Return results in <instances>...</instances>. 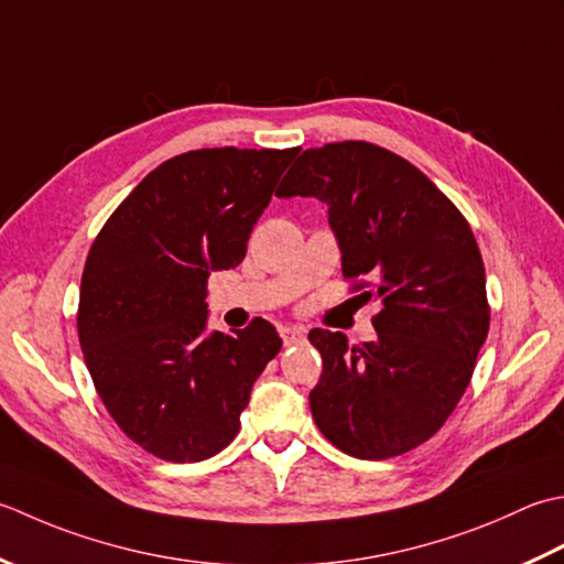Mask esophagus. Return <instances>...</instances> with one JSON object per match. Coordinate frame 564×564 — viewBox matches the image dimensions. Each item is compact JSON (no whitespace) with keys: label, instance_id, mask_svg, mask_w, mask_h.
Here are the masks:
<instances>
[{"label":"esophagus","instance_id":"obj_1","mask_svg":"<svg viewBox=\"0 0 564 564\" xmlns=\"http://www.w3.org/2000/svg\"><path fill=\"white\" fill-rule=\"evenodd\" d=\"M280 338L284 340V346H296V343H304V328L296 326H282L280 328Z\"/></svg>","mask_w":564,"mask_h":564}]
</instances>
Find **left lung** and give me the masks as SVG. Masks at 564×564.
I'll return each mask as SVG.
<instances>
[{
    "mask_svg": "<svg viewBox=\"0 0 564 564\" xmlns=\"http://www.w3.org/2000/svg\"><path fill=\"white\" fill-rule=\"evenodd\" d=\"M278 197L328 206L343 278L377 299V338L314 328L324 370L308 392L318 431L346 455H404L441 431L489 333L485 262L467 218L409 160L367 141L308 148Z\"/></svg>",
    "mask_w": 564,
    "mask_h": 564,
    "instance_id": "1",
    "label": "left lung"
}]
</instances>
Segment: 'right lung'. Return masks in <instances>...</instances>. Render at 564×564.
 <instances>
[{
  "label": "right lung",
  "mask_w": 564,
  "mask_h": 564,
  "mask_svg": "<svg viewBox=\"0 0 564 564\" xmlns=\"http://www.w3.org/2000/svg\"><path fill=\"white\" fill-rule=\"evenodd\" d=\"M302 148H202L165 160L89 248L77 336L101 404L167 463H199L236 438L282 340L268 321L206 333L212 270L243 262L252 226Z\"/></svg>",
  "instance_id": "add662e5"
}]
</instances>
